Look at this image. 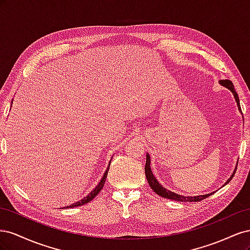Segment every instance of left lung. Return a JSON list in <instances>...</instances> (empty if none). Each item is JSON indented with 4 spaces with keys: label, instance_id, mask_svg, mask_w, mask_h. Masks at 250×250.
Instances as JSON below:
<instances>
[{
    "label": "left lung",
    "instance_id": "8db88e82",
    "mask_svg": "<svg viewBox=\"0 0 250 250\" xmlns=\"http://www.w3.org/2000/svg\"><path fill=\"white\" fill-rule=\"evenodd\" d=\"M220 82V84H222L223 86L228 87L229 89L231 90V93L233 94L234 96V99H236L237 101V104H238V108L240 111L241 110V106H240V100H239V97H238V94L236 93V89H234L233 87V84L232 82L229 79H225V80H220L219 81ZM237 169V168H236ZM234 173H236V171L233 172V174L231 175V177L226 181V184L229 183L230 179L233 177ZM145 174H146V177H147V180H148V184L150 186V188H152V190L157 194L162 196V197L164 198H168V199H171V200H175V201H185V202H196V201H201L203 199H206L207 197H208V196H210L211 194H208V195H202V196H195V197H188V196H183V195H178L176 193H173L169 190H166V188L161 186V184L158 183V181L156 180V178L153 176V173L151 172V168H150V156L147 154L146 156V165H145ZM225 184V185H226Z\"/></svg>",
    "mask_w": 250,
    "mask_h": 250
}]
</instances>
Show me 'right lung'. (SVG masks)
<instances>
[{
	"instance_id": "obj_1",
	"label": "right lung",
	"mask_w": 250,
	"mask_h": 250,
	"mask_svg": "<svg viewBox=\"0 0 250 250\" xmlns=\"http://www.w3.org/2000/svg\"><path fill=\"white\" fill-rule=\"evenodd\" d=\"M110 162H111V161H110ZM109 166H110V164H109ZM109 166H108L107 170L105 171L104 175H103V177H102L101 181L99 183V185H98V186L94 188V190L89 193V195H87L86 197H84V198H83L82 200H80V201H78V202H76V203L72 204V206L66 207V208H76V207H80V206H83V204H85V203H87V202H89V201H92V200L96 197V196L100 193V191L102 190V188H103V186H104V184H105V180H106V177H107V173H108Z\"/></svg>"
}]
</instances>
